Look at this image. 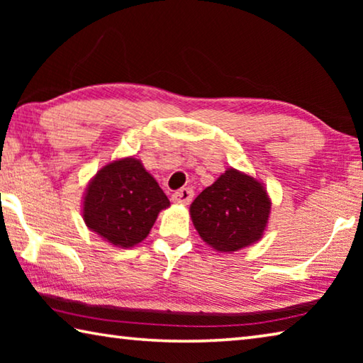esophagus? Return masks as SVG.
<instances>
[{"label":"esophagus","instance_id":"1","mask_svg":"<svg viewBox=\"0 0 363 363\" xmlns=\"http://www.w3.org/2000/svg\"><path fill=\"white\" fill-rule=\"evenodd\" d=\"M192 199H194V190L189 187H182L173 194V201L179 205H189L190 201H192Z\"/></svg>","mask_w":363,"mask_h":363}]
</instances>
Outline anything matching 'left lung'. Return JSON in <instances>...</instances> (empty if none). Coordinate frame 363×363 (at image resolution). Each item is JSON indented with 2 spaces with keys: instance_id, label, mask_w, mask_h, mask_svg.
Returning <instances> with one entry per match:
<instances>
[{
  "instance_id": "obj_1",
  "label": "left lung",
  "mask_w": 363,
  "mask_h": 363,
  "mask_svg": "<svg viewBox=\"0 0 363 363\" xmlns=\"http://www.w3.org/2000/svg\"><path fill=\"white\" fill-rule=\"evenodd\" d=\"M270 211L267 192L253 177L227 169L190 206L200 237L218 251H237L257 242Z\"/></svg>"
}]
</instances>
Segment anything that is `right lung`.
<instances>
[{
	"instance_id": "obj_1",
	"label": "right lung",
	"mask_w": 363,
	"mask_h": 363,
	"mask_svg": "<svg viewBox=\"0 0 363 363\" xmlns=\"http://www.w3.org/2000/svg\"><path fill=\"white\" fill-rule=\"evenodd\" d=\"M168 196L136 158L104 167L86 190L83 218L91 230L115 247L130 248L149 235Z\"/></svg>"
}]
</instances>
